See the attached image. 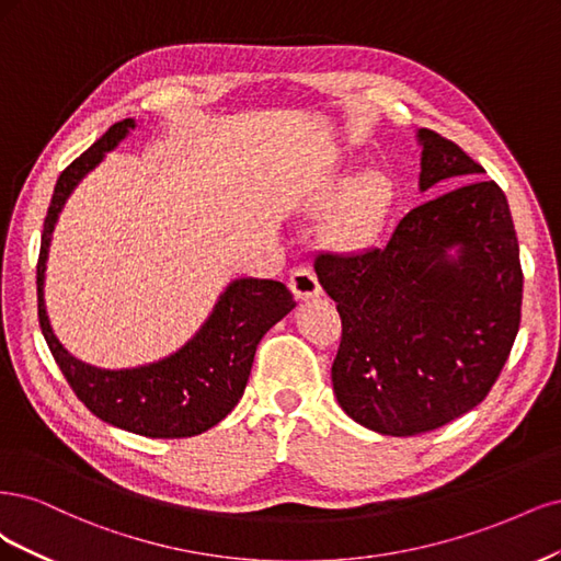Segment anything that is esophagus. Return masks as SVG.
<instances>
[{"mask_svg": "<svg viewBox=\"0 0 561 561\" xmlns=\"http://www.w3.org/2000/svg\"><path fill=\"white\" fill-rule=\"evenodd\" d=\"M288 286H291V291L298 300H307V298H314L321 294V286L317 275L312 273L310 267H296L291 270V277H288Z\"/></svg>", "mask_w": 561, "mask_h": 561, "instance_id": "34e87169", "label": "esophagus"}]
</instances>
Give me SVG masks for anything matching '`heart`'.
<instances>
[{
  "mask_svg": "<svg viewBox=\"0 0 561 561\" xmlns=\"http://www.w3.org/2000/svg\"><path fill=\"white\" fill-rule=\"evenodd\" d=\"M337 191L335 179H327L317 186L314 201L327 205ZM391 182L385 172L368 170L358 174L350 186L342 191L329 216V234L342 247H356L366 242L382 224L391 205Z\"/></svg>",
  "mask_w": 561,
  "mask_h": 561,
  "instance_id": "b5f03b06",
  "label": "heart"
}]
</instances>
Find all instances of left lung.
Returning <instances> with one entry per match:
<instances>
[{
    "instance_id": "1",
    "label": "left lung",
    "mask_w": 561,
    "mask_h": 561,
    "mask_svg": "<svg viewBox=\"0 0 561 561\" xmlns=\"http://www.w3.org/2000/svg\"><path fill=\"white\" fill-rule=\"evenodd\" d=\"M417 137L422 191L484 172L443 135L422 128ZM451 245L457 260L446 254ZM314 273L342 321L335 399L382 436H417L482 403L519 331V244L496 182L410 209L382 247L321 251Z\"/></svg>"
}]
</instances>
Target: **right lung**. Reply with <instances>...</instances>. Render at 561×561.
<instances>
[{"instance_id":"obj_1","label":"right lung","mask_w":561,"mask_h":561,"mask_svg":"<svg viewBox=\"0 0 561 561\" xmlns=\"http://www.w3.org/2000/svg\"><path fill=\"white\" fill-rule=\"evenodd\" d=\"M130 128H135L133 118L114 123L58 176L44 219L37 261L39 327L67 385L95 417L147 438H191L219 424L240 403L261 337L294 310L296 300L282 282H232L201 333L186 347L144 368L100 370L81 364L62 350L50 331L44 307V270L50 234L71 188Z\"/></svg>"}]
</instances>
